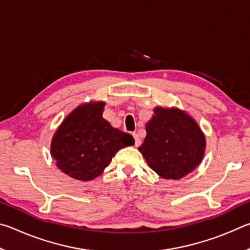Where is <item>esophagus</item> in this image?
<instances>
[{"mask_svg":"<svg viewBox=\"0 0 250 250\" xmlns=\"http://www.w3.org/2000/svg\"><path fill=\"white\" fill-rule=\"evenodd\" d=\"M132 135H133V138H134V146H139L141 145V139H140V137H139V135L137 134V133H132Z\"/></svg>","mask_w":250,"mask_h":250,"instance_id":"esophagus-1","label":"esophagus"}]
</instances>
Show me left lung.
I'll list each match as a JSON object with an SVG mask.
<instances>
[{
    "label": "left lung",
    "instance_id": "left-lung-1",
    "mask_svg": "<svg viewBox=\"0 0 250 250\" xmlns=\"http://www.w3.org/2000/svg\"><path fill=\"white\" fill-rule=\"evenodd\" d=\"M153 111L139 151L161 177L179 180L200 166L205 135L197 122L180 109L156 107Z\"/></svg>",
    "mask_w": 250,
    "mask_h": 250
}]
</instances>
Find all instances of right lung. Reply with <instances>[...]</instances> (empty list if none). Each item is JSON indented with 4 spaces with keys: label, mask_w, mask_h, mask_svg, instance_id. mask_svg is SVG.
<instances>
[{
    "label": "right lung",
    "mask_w": 250,
    "mask_h": 250,
    "mask_svg": "<svg viewBox=\"0 0 250 250\" xmlns=\"http://www.w3.org/2000/svg\"><path fill=\"white\" fill-rule=\"evenodd\" d=\"M104 103L83 104L55 132L50 153L62 172L79 181L99 176L120 149L133 146L132 135L112 128L103 118Z\"/></svg>",
    "instance_id": "add662e5"
}]
</instances>
